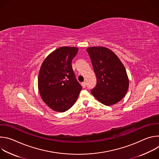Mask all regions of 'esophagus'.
Returning <instances> with one entry per match:
<instances>
[{"label":"esophagus","mask_w":159,"mask_h":159,"mask_svg":"<svg viewBox=\"0 0 159 159\" xmlns=\"http://www.w3.org/2000/svg\"><path fill=\"white\" fill-rule=\"evenodd\" d=\"M81 85H82V86L83 88H85V87H86V84H85V82H82V83L81 84Z\"/></svg>","instance_id":"34e87169"}]
</instances>
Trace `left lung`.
I'll use <instances>...</instances> for the list:
<instances>
[{
  "instance_id": "1",
  "label": "left lung",
  "mask_w": 159,
  "mask_h": 159,
  "mask_svg": "<svg viewBox=\"0 0 159 159\" xmlns=\"http://www.w3.org/2000/svg\"><path fill=\"white\" fill-rule=\"evenodd\" d=\"M96 75L97 84L91 94L100 102L111 106L120 101L129 87V79L124 65L117 55L104 47L86 49Z\"/></svg>"
}]
</instances>
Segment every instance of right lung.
Masks as SVG:
<instances>
[{
  "mask_svg": "<svg viewBox=\"0 0 159 159\" xmlns=\"http://www.w3.org/2000/svg\"><path fill=\"white\" fill-rule=\"evenodd\" d=\"M78 50L77 47H60L46 57L40 67L38 79L39 94L43 102L55 111L69 110L82 89L72 66Z\"/></svg>",
  "mask_w": 159,
  "mask_h": 159,
  "instance_id": "1",
  "label": "right lung"
}]
</instances>
